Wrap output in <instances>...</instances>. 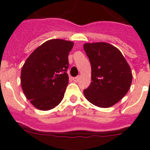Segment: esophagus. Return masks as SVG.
<instances>
[{
    "label": "esophagus",
    "mask_w": 150,
    "mask_h": 150,
    "mask_svg": "<svg viewBox=\"0 0 150 150\" xmlns=\"http://www.w3.org/2000/svg\"><path fill=\"white\" fill-rule=\"evenodd\" d=\"M79 76H76V77L73 78V80H74V82H78L79 81Z\"/></svg>",
    "instance_id": "obj_1"
}]
</instances>
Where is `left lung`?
<instances>
[{
    "label": "left lung",
    "mask_w": 150,
    "mask_h": 150,
    "mask_svg": "<svg viewBox=\"0 0 150 150\" xmlns=\"http://www.w3.org/2000/svg\"><path fill=\"white\" fill-rule=\"evenodd\" d=\"M91 67V82L84 89L86 98L99 107H110L129 90L132 74L128 64L115 46L109 43H85Z\"/></svg>",
    "instance_id": "8db88e82"
}]
</instances>
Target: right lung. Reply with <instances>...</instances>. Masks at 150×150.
<instances>
[{"mask_svg":"<svg viewBox=\"0 0 150 150\" xmlns=\"http://www.w3.org/2000/svg\"><path fill=\"white\" fill-rule=\"evenodd\" d=\"M74 43L46 41L30 54L21 72L24 94L33 106L49 110L60 104L68 84V55Z\"/></svg>","mask_w":150,"mask_h":150,"instance_id":"right-lung-1","label":"right lung"}]
</instances>
